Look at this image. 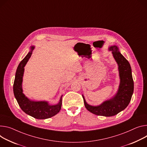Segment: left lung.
Returning <instances> with one entry per match:
<instances>
[{"mask_svg": "<svg viewBox=\"0 0 147 147\" xmlns=\"http://www.w3.org/2000/svg\"><path fill=\"white\" fill-rule=\"evenodd\" d=\"M109 50L112 51L113 57L118 65L120 83L117 92L112 98L105 101L97 106L88 104L83 95L87 110L96 115L105 117L113 116L124 110L129 104L134 92V81L129 62L121 54L117 46H110Z\"/></svg>", "mask_w": 147, "mask_h": 147, "instance_id": "left-lung-1", "label": "left lung"}]
</instances>
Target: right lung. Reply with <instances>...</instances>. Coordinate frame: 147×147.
I'll return each mask as SVG.
<instances>
[{"label":"right lung","instance_id":"obj_1","mask_svg":"<svg viewBox=\"0 0 147 147\" xmlns=\"http://www.w3.org/2000/svg\"><path fill=\"white\" fill-rule=\"evenodd\" d=\"M34 46H31V50L21 61L16 72L13 84V92L21 109L26 113L36 119H46L56 115L61 110L62 96L57 104L50 105L45 101H34L30 100L23 93L22 82L24 66L32 56Z\"/></svg>","mask_w":147,"mask_h":147}]
</instances>
